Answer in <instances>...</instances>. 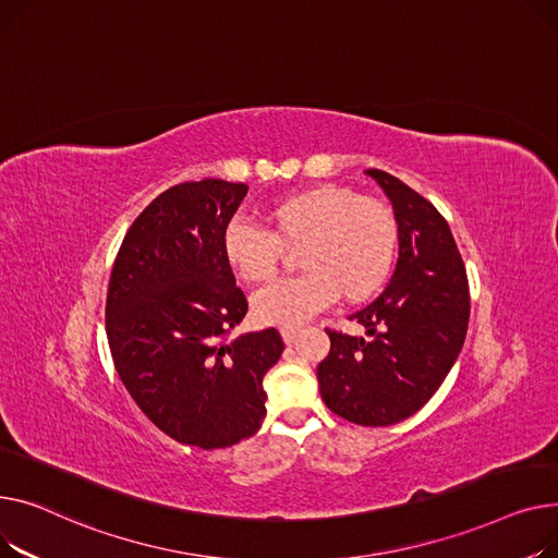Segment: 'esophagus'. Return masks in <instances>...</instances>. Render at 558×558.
Listing matches in <instances>:
<instances>
[{
    "label": "esophagus",
    "instance_id": "obj_1",
    "mask_svg": "<svg viewBox=\"0 0 558 558\" xmlns=\"http://www.w3.org/2000/svg\"><path fill=\"white\" fill-rule=\"evenodd\" d=\"M298 336H300V329H294V326H286V329H281V338L286 344H290Z\"/></svg>",
    "mask_w": 558,
    "mask_h": 558
}]
</instances>
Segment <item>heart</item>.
Here are the masks:
<instances>
[{
	"label": "heart",
	"instance_id": "1",
	"mask_svg": "<svg viewBox=\"0 0 558 558\" xmlns=\"http://www.w3.org/2000/svg\"><path fill=\"white\" fill-rule=\"evenodd\" d=\"M272 232L243 218L222 229L220 250L236 277L258 283L277 272L279 245H300L302 277L258 290L252 311L258 322L298 326L331 306L338 294L351 304L376 294L395 268L397 216L387 205L347 186L319 184L294 191L268 209Z\"/></svg>",
	"mask_w": 558,
	"mask_h": 558
}]
</instances>
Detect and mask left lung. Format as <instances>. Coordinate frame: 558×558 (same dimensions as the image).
<instances>
[{"label":"left lung","mask_w":558,"mask_h":558,"mask_svg":"<svg viewBox=\"0 0 558 558\" xmlns=\"http://www.w3.org/2000/svg\"><path fill=\"white\" fill-rule=\"evenodd\" d=\"M365 173L395 207L397 270L378 300L351 315L367 338L326 329L331 351L317 367V380L331 412L378 428L433 399L464 347L471 298L462 254L435 205L395 175Z\"/></svg>","instance_id":"1"}]
</instances>
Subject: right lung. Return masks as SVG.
I'll list each match as a JSON object with an SVG mask.
<instances>
[{
    "mask_svg": "<svg viewBox=\"0 0 558 558\" xmlns=\"http://www.w3.org/2000/svg\"><path fill=\"white\" fill-rule=\"evenodd\" d=\"M245 193L214 178L159 193L130 225L108 286L106 331L128 395L161 433L205 450L260 428L264 376L283 351L277 329L229 338L247 300L220 236Z\"/></svg>",
    "mask_w": 558,
    "mask_h": 558,
    "instance_id": "add662e5",
    "label": "right lung"
}]
</instances>
